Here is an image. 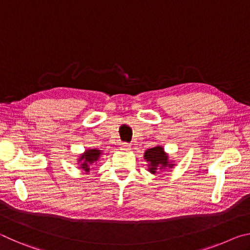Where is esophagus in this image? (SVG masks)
Returning <instances> with one entry per match:
<instances>
[{
  "mask_svg": "<svg viewBox=\"0 0 250 250\" xmlns=\"http://www.w3.org/2000/svg\"><path fill=\"white\" fill-rule=\"evenodd\" d=\"M120 149L122 151H130L131 150V146L129 145V143H122Z\"/></svg>",
  "mask_w": 250,
  "mask_h": 250,
  "instance_id": "esophagus-1",
  "label": "esophagus"
}]
</instances>
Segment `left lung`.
<instances>
[{
	"label": "left lung",
	"mask_w": 250,
	"mask_h": 250,
	"mask_svg": "<svg viewBox=\"0 0 250 250\" xmlns=\"http://www.w3.org/2000/svg\"><path fill=\"white\" fill-rule=\"evenodd\" d=\"M143 158L147 162V171L151 172L152 174H155L158 170H166V168H172L175 166L174 163L171 162L168 154L166 153L163 146H156L151 149H147L145 152Z\"/></svg>",
	"instance_id": "obj_1"
}]
</instances>
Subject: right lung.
I'll return each instance as SVG.
<instances>
[{
  "mask_svg": "<svg viewBox=\"0 0 250 250\" xmlns=\"http://www.w3.org/2000/svg\"><path fill=\"white\" fill-rule=\"evenodd\" d=\"M103 155V151L98 149H88L83 152V154H80L78 159V164L82 171H84L86 173H89L91 170L90 167L97 161H99L100 156Z\"/></svg>",
  "mask_w": 250,
  "mask_h": 250,
  "instance_id": "1",
  "label": "right lung"
}]
</instances>
